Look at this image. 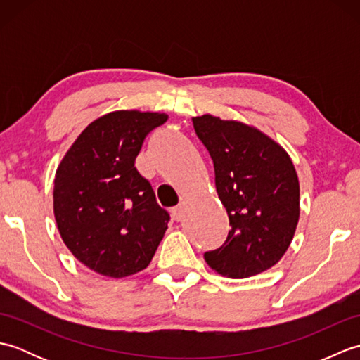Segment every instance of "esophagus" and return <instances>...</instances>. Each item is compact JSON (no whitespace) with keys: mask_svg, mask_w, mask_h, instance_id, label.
I'll list each match as a JSON object with an SVG mask.
<instances>
[{"mask_svg":"<svg viewBox=\"0 0 360 360\" xmlns=\"http://www.w3.org/2000/svg\"><path fill=\"white\" fill-rule=\"evenodd\" d=\"M172 217L174 221H182V218H184V207L182 205H176V207L172 209Z\"/></svg>","mask_w":360,"mask_h":360,"instance_id":"1","label":"esophagus"}]
</instances>
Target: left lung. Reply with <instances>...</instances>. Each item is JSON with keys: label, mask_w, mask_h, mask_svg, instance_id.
<instances>
[{"label": "left lung", "mask_w": 360, "mask_h": 360, "mask_svg": "<svg viewBox=\"0 0 360 360\" xmlns=\"http://www.w3.org/2000/svg\"><path fill=\"white\" fill-rule=\"evenodd\" d=\"M196 136L215 168V186L231 231L204 254L218 274L246 278L269 269L288 250L300 217V187L292 160L278 143L241 122L204 114Z\"/></svg>", "instance_id": "obj_1"}]
</instances>
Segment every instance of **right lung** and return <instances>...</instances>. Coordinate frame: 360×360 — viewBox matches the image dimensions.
Wrapping results in <instances>:
<instances>
[{"label":"right lung","instance_id":"add662e5","mask_svg":"<svg viewBox=\"0 0 360 360\" xmlns=\"http://www.w3.org/2000/svg\"><path fill=\"white\" fill-rule=\"evenodd\" d=\"M167 114L114 111L89 124L66 153L53 181L60 235L80 263L106 277L145 269L170 215L136 170L145 137Z\"/></svg>","mask_w":360,"mask_h":360}]
</instances>
